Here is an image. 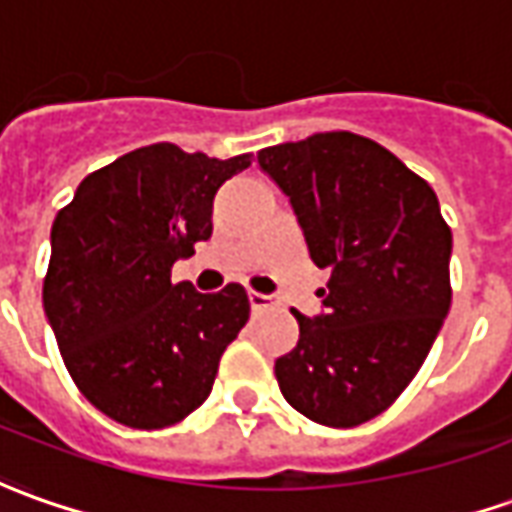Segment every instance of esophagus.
<instances>
[{
    "mask_svg": "<svg viewBox=\"0 0 512 512\" xmlns=\"http://www.w3.org/2000/svg\"><path fill=\"white\" fill-rule=\"evenodd\" d=\"M249 305H252V311H266L271 305H277L271 294H260V291H249Z\"/></svg>",
    "mask_w": 512,
    "mask_h": 512,
    "instance_id": "obj_1",
    "label": "esophagus"
}]
</instances>
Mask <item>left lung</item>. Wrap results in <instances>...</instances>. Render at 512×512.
<instances>
[{"instance_id":"1","label":"left lung","mask_w":512,"mask_h":512,"mask_svg":"<svg viewBox=\"0 0 512 512\" xmlns=\"http://www.w3.org/2000/svg\"><path fill=\"white\" fill-rule=\"evenodd\" d=\"M257 165L288 196L308 255L330 271L322 311L274 361L300 415L353 429L409 387L451 308V229L429 184L350 131L271 145Z\"/></svg>"}]
</instances>
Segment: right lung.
Wrapping results in <instances>:
<instances>
[{"label": "right lung", "mask_w": 512, "mask_h": 512, "mask_svg": "<svg viewBox=\"0 0 512 512\" xmlns=\"http://www.w3.org/2000/svg\"><path fill=\"white\" fill-rule=\"evenodd\" d=\"M249 165L156 142L89 173L55 215L44 314L72 381L111 420L165 429L207 401L249 297L238 283L198 294L170 269L210 238L212 198Z\"/></svg>", "instance_id": "add662e5"}]
</instances>
